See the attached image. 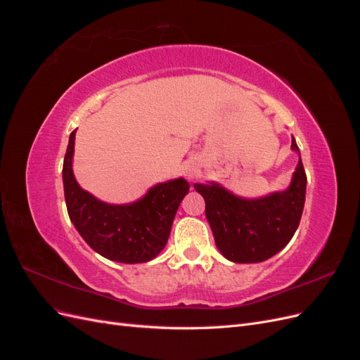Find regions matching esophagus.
<instances>
[{
  "instance_id": "obj_1",
  "label": "esophagus",
  "mask_w": 360,
  "mask_h": 360,
  "mask_svg": "<svg viewBox=\"0 0 360 360\" xmlns=\"http://www.w3.org/2000/svg\"><path fill=\"white\" fill-rule=\"evenodd\" d=\"M184 174H186L189 179H193L195 174H197V167H195L193 163H189V165H186V168H184Z\"/></svg>"
}]
</instances>
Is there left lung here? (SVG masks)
<instances>
[{
	"label": "left lung",
	"instance_id": "left-lung-1",
	"mask_svg": "<svg viewBox=\"0 0 360 360\" xmlns=\"http://www.w3.org/2000/svg\"><path fill=\"white\" fill-rule=\"evenodd\" d=\"M291 148L299 151L296 141ZM205 201L217 249L234 263H259L285 248L296 233L307 193V172L302 159L285 192L259 200H243L216 183L193 184Z\"/></svg>",
	"mask_w": 360,
	"mask_h": 360
}]
</instances>
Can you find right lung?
Listing matches in <instances>:
<instances>
[{
    "label": "right lung",
    "instance_id": "right-lung-1",
    "mask_svg": "<svg viewBox=\"0 0 360 360\" xmlns=\"http://www.w3.org/2000/svg\"><path fill=\"white\" fill-rule=\"evenodd\" d=\"M76 129L70 134L63 163L68 213L81 237L102 257L124 264L146 263L165 248L174 216L184 195L186 180L156 184L144 198L126 205L96 200L76 183L72 171Z\"/></svg>",
    "mask_w": 360,
    "mask_h": 360
}]
</instances>
